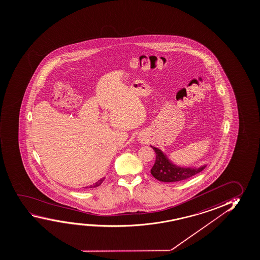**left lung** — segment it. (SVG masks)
<instances>
[{
	"label": "left lung",
	"mask_w": 260,
	"mask_h": 260,
	"mask_svg": "<svg viewBox=\"0 0 260 260\" xmlns=\"http://www.w3.org/2000/svg\"><path fill=\"white\" fill-rule=\"evenodd\" d=\"M156 153V160L151 168V173L156 179L162 182H178L191 178L201 172L206 166L199 168H181L171 163L166 155L158 148L151 146Z\"/></svg>",
	"instance_id": "obj_1"
}]
</instances>
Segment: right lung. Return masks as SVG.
Segmentation results:
<instances>
[{"label": "right lung", "mask_w": 260, "mask_h": 260, "mask_svg": "<svg viewBox=\"0 0 260 260\" xmlns=\"http://www.w3.org/2000/svg\"><path fill=\"white\" fill-rule=\"evenodd\" d=\"M105 178H101V179H100L98 182L95 183V184H93L92 186H89V187H97V186H101V184H102V182L104 181ZM88 187V186H87Z\"/></svg>", "instance_id": "1"}]
</instances>
